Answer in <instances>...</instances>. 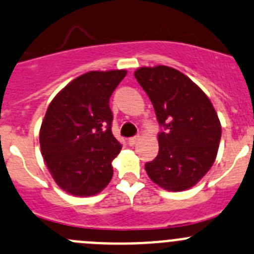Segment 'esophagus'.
<instances>
[{
    "instance_id": "1",
    "label": "esophagus",
    "mask_w": 254,
    "mask_h": 254,
    "mask_svg": "<svg viewBox=\"0 0 254 254\" xmlns=\"http://www.w3.org/2000/svg\"><path fill=\"white\" fill-rule=\"evenodd\" d=\"M138 141H139V136H134V137H131V138H128L129 146H134Z\"/></svg>"
}]
</instances>
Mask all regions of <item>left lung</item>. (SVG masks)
Returning <instances> with one entry per match:
<instances>
[{
  "instance_id": "1",
  "label": "left lung",
  "mask_w": 254,
  "mask_h": 254,
  "mask_svg": "<svg viewBox=\"0 0 254 254\" xmlns=\"http://www.w3.org/2000/svg\"><path fill=\"white\" fill-rule=\"evenodd\" d=\"M134 77L165 127L158 134V154L144 166L147 175L172 192L193 187L218 152L222 127L213 105L192 79L172 67H141Z\"/></svg>"
}]
</instances>
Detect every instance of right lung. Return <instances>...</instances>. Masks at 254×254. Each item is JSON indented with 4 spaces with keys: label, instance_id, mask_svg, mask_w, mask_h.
<instances>
[{
    "label": "right lung",
    "instance_id": "1",
    "mask_svg": "<svg viewBox=\"0 0 254 254\" xmlns=\"http://www.w3.org/2000/svg\"><path fill=\"white\" fill-rule=\"evenodd\" d=\"M127 71H91L51 101L40 129L41 153L61 190L88 197L107 187L120 142L111 129L110 97Z\"/></svg>",
    "mask_w": 254,
    "mask_h": 254
}]
</instances>
